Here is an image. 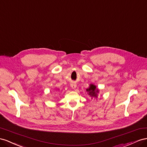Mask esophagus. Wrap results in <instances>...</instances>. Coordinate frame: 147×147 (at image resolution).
<instances>
[{
  "label": "esophagus",
  "mask_w": 147,
  "mask_h": 147,
  "mask_svg": "<svg viewBox=\"0 0 147 147\" xmlns=\"http://www.w3.org/2000/svg\"><path fill=\"white\" fill-rule=\"evenodd\" d=\"M76 86H77V84L75 82H72L71 84V87L73 88V89H76Z\"/></svg>",
  "instance_id": "1"
}]
</instances>
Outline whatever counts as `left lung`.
Masks as SVG:
<instances>
[{
	"label": "left lung",
	"instance_id": "obj_1",
	"mask_svg": "<svg viewBox=\"0 0 147 147\" xmlns=\"http://www.w3.org/2000/svg\"><path fill=\"white\" fill-rule=\"evenodd\" d=\"M86 90L89 92V95L92 96V97H97V93L99 91L98 89H96V86L93 84H90L89 89H87Z\"/></svg>",
	"mask_w": 147,
	"mask_h": 147
}]
</instances>
